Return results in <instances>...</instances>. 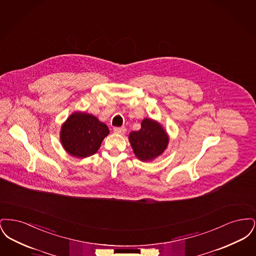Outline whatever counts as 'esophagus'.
Masks as SVG:
<instances>
[{"mask_svg": "<svg viewBox=\"0 0 256 256\" xmlns=\"http://www.w3.org/2000/svg\"><path fill=\"white\" fill-rule=\"evenodd\" d=\"M113 132L115 134H122L126 132V128L124 126H121V128H114Z\"/></svg>", "mask_w": 256, "mask_h": 256, "instance_id": "34e87169", "label": "esophagus"}]
</instances>
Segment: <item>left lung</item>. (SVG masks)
I'll list each match as a JSON object with an SVG mask.
<instances>
[{
  "instance_id": "obj_1",
  "label": "left lung",
  "mask_w": 256,
  "mask_h": 256,
  "mask_svg": "<svg viewBox=\"0 0 256 256\" xmlns=\"http://www.w3.org/2000/svg\"><path fill=\"white\" fill-rule=\"evenodd\" d=\"M134 154L141 161H152L166 150L169 137L161 124L145 118L138 132H132L128 136Z\"/></svg>"
}]
</instances>
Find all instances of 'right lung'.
Segmentation results:
<instances>
[{"instance_id": "obj_1", "label": "right lung", "mask_w": 256, "mask_h": 256, "mask_svg": "<svg viewBox=\"0 0 256 256\" xmlns=\"http://www.w3.org/2000/svg\"><path fill=\"white\" fill-rule=\"evenodd\" d=\"M108 134V126L98 121L97 117L84 112H74L61 126V144L72 156L84 158L97 152Z\"/></svg>"}]
</instances>
